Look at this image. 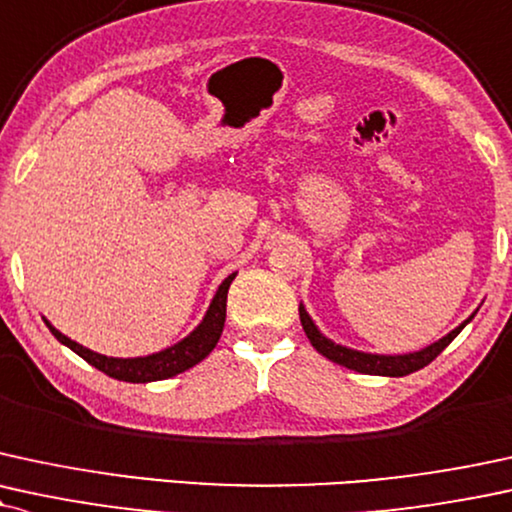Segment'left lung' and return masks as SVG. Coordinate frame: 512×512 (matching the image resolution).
<instances>
[{
  "mask_svg": "<svg viewBox=\"0 0 512 512\" xmlns=\"http://www.w3.org/2000/svg\"><path fill=\"white\" fill-rule=\"evenodd\" d=\"M298 312H300V324H303L305 334H307V338H310V343H312V346H315L317 353H322L324 357H329V360L336 362V365L353 369V372L377 374V377H405V374H412V372H417V369L427 367L429 362L436 360L441 350L446 348L448 343H451L453 338L465 329V324L474 317L472 315L470 319H467V322L460 324L458 329H453L451 334L443 336L441 341L432 343V346L424 348V350H417V353H408V355H372V353H360V350H350V348L336 346L334 341H329V338L319 334V329L315 326V322H312V319H310V315H307L303 305L298 307Z\"/></svg>",
  "mask_w": 512,
  "mask_h": 512,
  "instance_id": "8db88e82",
  "label": "left lung"
}]
</instances>
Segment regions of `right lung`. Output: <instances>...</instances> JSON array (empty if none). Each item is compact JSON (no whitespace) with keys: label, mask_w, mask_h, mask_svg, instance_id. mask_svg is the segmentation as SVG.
<instances>
[{"label":"right lung","mask_w":512,"mask_h":512,"mask_svg":"<svg viewBox=\"0 0 512 512\" xmlns=\"http://www.w3.org/2000/svg\"><path fill=\"white\" fill-rule=\"evenodd\" d=\"M233 279H236V274H231L229 279H224V283H221L217 295H214L212 305H209L205 319H202V324L197 326L193 334L183 338V341L176 343V346L147 357H126V360H123V357H107L100 353H92L90 348H83L80 343L71 341L69 336H64L61 331L54 329L47 319L45 324L49 326V331L57 336V341L64 343V346H69L73 353L83 357L88 365L97 367L100 372L107 374V377L119 379V381H131V384L162 381V379L176 377V374L186 372V369L197 365L200 360H205V357L214 350V346H217L221 331H224L226 295H229V286Z\"/></svg>","instance_id":"add662e5"}]
</instances>
